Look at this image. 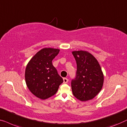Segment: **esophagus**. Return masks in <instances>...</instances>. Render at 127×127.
<instances>
[{"label": "esophagus", "instance_id": "1", "mask_svg": "<svg viewBox=\"0 0 127 127\" xmlns=\"http://www.w3.org/2000/svg\"><path fill=\"white\" fill-rule=\"evenodd\" d=\"M68 81V79L66 78H63V83H67Z\"/></svg>", "mask_w": 127, "mask_h": 127}]
</instances>
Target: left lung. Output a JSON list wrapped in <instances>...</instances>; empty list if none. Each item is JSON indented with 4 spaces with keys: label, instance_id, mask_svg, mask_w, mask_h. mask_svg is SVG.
I'll return each instance as SVG.
<instances>
[{
    "label": "left lung",
    "instance_id": "left-lung-1",
    "mask_svg": "<svg viewBox=\"0 0 127 127\" xmlns=\"http://www.w3.org/2000/svg\"><path fill=\"white\" fill-rule=\"evenodd\" d=\"M77 65L76 75L71 82L72 93L81 101L92 99L100 92L103 74L97 60L87 51H73Z\"/></svg>",
    "mask_w": 127,
    "mask_h": 127
}]
</instances>
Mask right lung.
Here are the masks:
<instances>
[{
  "label": "right lung",
  "instance_id": "1",
  "mask_svg": "<svg viewBox=\"0 0 127 127\" xmlns=\"http://www.w3.org/2000/svg\"><path fill=\"white\" fill-rule=\"evenodd\" d=\"M60 49L45 48L39 51L26 65L25 81L30 92L35 97L45 99L56 94L63 82L52 64Z\"/></svg>",
  "mask_w": 127,
  "mask_h": 127
}]
</instances>
